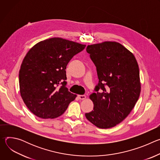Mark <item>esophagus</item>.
<instances>
[{
    "label": "esophagus",
    "mask_w": 160,
    "mask_h": 160,
    "mask_svg": "<svg viewBox=\"0 0 160 160\" xmlns=\"http://www.w3.org/2000/svg\"><path fill=\"white\" fill-rule=\"evenodd\" d=\"M78 97L81 100H83V99H86V96H85V95H79Z\"/></svg>",
    "instance_id": "esophagus-1"
}]
</instances>
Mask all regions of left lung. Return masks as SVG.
<instances>
[{"label": "left lung", "instance_id": "8db88e82", "mask_svg": "<svg viewBox=\"0 0 160 160\" xmlns=\"http://www.w3.org/2000/svg\"><path fill=\"white\" fill-rule=\"evenodd\" d=\"M86 51L96 66L99 83L96 93L89 96L94 109L85 117L98 128H109L125 120L139 99V65L133 54L117 42L88 45Z\"/></svg>", "mask_w": 160, "mask_h": 160}]
</instances>
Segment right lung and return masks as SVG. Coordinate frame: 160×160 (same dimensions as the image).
I'll return each instance as SVG.
<instances>
[{"mask_svg":"<svg viewBox=\"0 0 160 160\" xmlns=\"http://www.w3.org/2000/svg\"><path fill=\"white\" fill-rule=\"evenodd\" d=\"M86 45L62 38L39 42L26 54L21 65V96L28 109L39 118H56L77 97L66 87L68 63Z\"/></svg>","mask_w":160,"mask_h":160,"instance_id":"1","label":"right lung"}]
</instances>
